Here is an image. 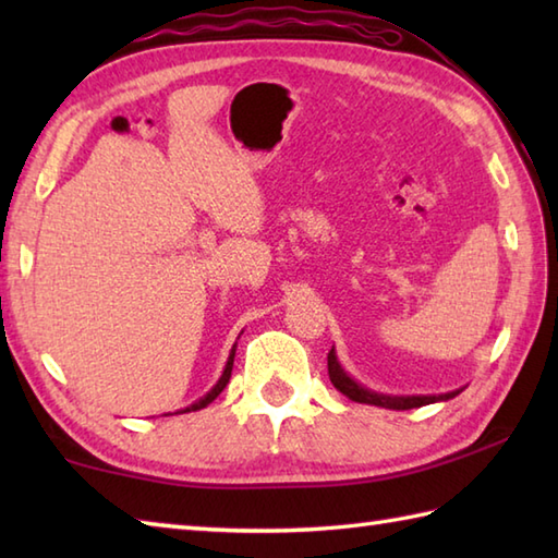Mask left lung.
I'll list each match as a JSON object with an SVG mask.
<instances>
[{"label": "left lung", "mask_w": 558, "mask_h": 558, "mask_svg": "<svg viewBox=\"0 0 558 558\" xmlns=\"http://www.w3.org/2000/svg\"><path fill=\"white\" fill-rule=\"evenodd\" d=\"M328 376L330 384H333L342 396H348L354 402H364V405H376V408H386V410H412V408H422V405H432V402H444L456 398L462 393V388L450 390V393H438V396H386V393H376V390H369L366 386L357 384L354 378L342 369V364L338 362L336 348H330L328 352Z\"/></svg>", "instance_id": "obj_1"}]
</instances>
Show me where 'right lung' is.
<instances>
[{
	"instance_id": "obj_1",
	"label": "right lung",
	"mask_w": 558,
	"mask_h": 558,
	"mask_svg": "<svg viewBox=\"0 0 558 558\" xmlns=\"http://www.w3.org/2000/svg\"><path fill=\"white\" fill-rule=\"evenodd\" d=\"M234 350H236V345H232V350H230V357H228V364H225V369H222V374H220V378H218V384L213 386L208 393L204 396V398H198L196 402H192V405L189 408H184V410H180V412H196V410H201V408H206V405H210L213 400H216L220 393H222V388L228 386V381H230V376H232V364H234Z\"/></svg>"
}]
</instances>
